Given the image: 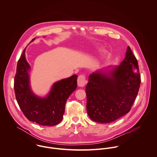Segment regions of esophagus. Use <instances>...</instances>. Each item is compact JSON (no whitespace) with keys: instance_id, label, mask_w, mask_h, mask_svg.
<instances>
[{"instance_id":"esophagus-1","label":"esophagus","mask_w":157,"mask_h":157,"mask_svg":"<svg viewBox=\"0 0 157 157\" xmlns=\"http://www.w3.org/2000/svg\"><path fill=\"white\" fill-rule=\"evenodd\" d=\"M86 83V81L85 76L82 75L79 76L78 78V86L79 87H82L85 86Z\"/></svg>"}]
</instances>
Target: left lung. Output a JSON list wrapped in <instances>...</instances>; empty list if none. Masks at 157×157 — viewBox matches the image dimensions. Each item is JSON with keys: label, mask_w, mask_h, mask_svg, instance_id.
Wrapping results in <instances>:
<instances>
[{"label": "left lung", "mask_w": 157, "mask_h": 157, "mask_svg": "<svg viewBox=\"0 0 157 157\" xmlns=\"http://www.w3.org/2000/svg\"><path fill=\"white\" fill-rule=\"evenodd\" d=\"M141 84L138 61L127 47L124 59L90 75L86 87L87 112L92 120L110 123L130 110Z\"/></svg>", "instance_id": "8db88e82"}]
</instances>
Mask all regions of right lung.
<instances>
[{
    "label": "right lung",
    "instance_id": "add662e5",
    "mask_svg": "<svg viewBox=\"0 0 157 157\" xmlns=\"http://www.w3.org/2000/svg\"><path fill=\"white\" fill-rule=\"evenodd\" d=\"M25 50L26 48L18 61L14 78V89L17 103L30 121L47 126L58 124L63 120L67 99L76 89L78 76L74 75L55 82L46 96H38L34 93L30 84L31 67L25 58Z\"/></svg>",
    "mask_w": 157,
    "mask_h": 157
}]
</instances>
